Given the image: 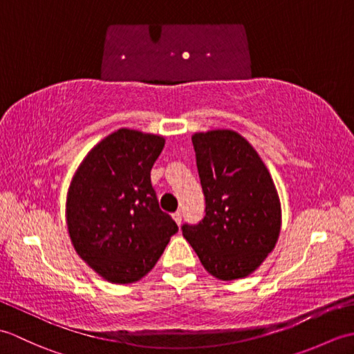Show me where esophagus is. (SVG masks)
<instances>
[{"label": "esophagus", "instance_id": "34e87169", "mask_svg": "<svg viewBox=\"0 0 354 354\" xmlns=\"http://www.w3.org/2000/svg\"><path fill=\"white\" fill-rule=\"evenodd\" d=\"M173 219H175V222H176L178 225H181V222H183V213H181V212L173 213Z\"/></svg>", "mask_w": 354, "mask_h": 354}]
</instances>
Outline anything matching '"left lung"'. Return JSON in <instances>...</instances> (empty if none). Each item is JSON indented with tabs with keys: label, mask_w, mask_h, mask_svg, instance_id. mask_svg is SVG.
I'll use <instances>...</instances> for the list:
<instances>
[{
	"label": "left lung",
	"mask_w": 354,
	"mask_h": 354,
	"mask_svg": "<svg viewBox=\"0 0 354 354\" xmlns=\"http://www.w3.org/2000/svg\"><path fill=\"white\" fill-rule=\"evenodd\" d=\"M205 198L204 219L184 223V237L202 265L219 280L257 269L280 234V201L266 165L242 135L212 131L193 135Z\"/></svg>",
	"instance_id": "1"
}]
</instances>
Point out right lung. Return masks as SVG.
<instances>
[{
    "instance_id": "1",
    "label": "right lung",
    "mask_w": 354,
    "mask_h": 354,
    "mask_svg": "<svg viewBox=\"0 0 354 354\" xmlns=\"http://www.w3.org/2000/svg\"><path fill=\"white\" fill-rule=\"evenodd\" d=\"M164 138L118 129L80 164L66 199V222L79 255L111 283H133L161 257L178 225L150 183Z\"/></svg>"
}]
</instances>
